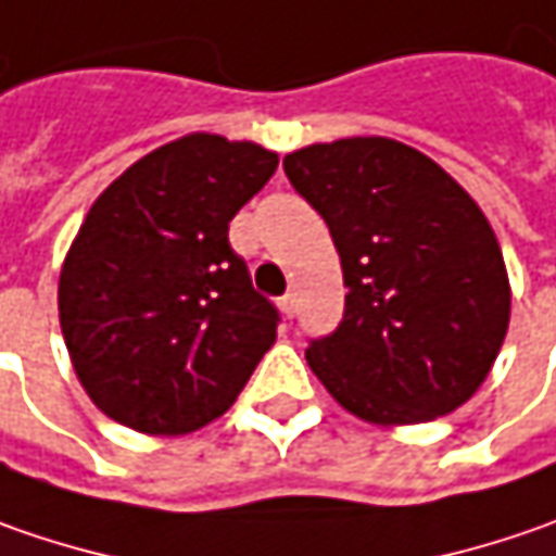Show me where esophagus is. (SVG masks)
Here are the masks:
<instances>
[{"instance_id":"34e87169","label":"esophagus","mask_w":556,"mask_h":556,"mask_svg":"<svg viewBox=\"0 0 556 556\" xmlns=\"http://www.w3.org/2000/svg\"><path fill=\"white\" fill-rule=\"evenodd\" d=\"M278 306H281V312H285L288 318H293V312H296V296H293V293H285V296L278 300Z\"/></svg>"}]
</instances>
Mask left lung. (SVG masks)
Wrapping results in <instances>:
<instances>
[{
  "mask_svg": "<svg viewBox=\"0 0 556 556\" xmlns=\"http://www.w3.org/2000/svg\"><path fill=\"white\" fill-rule=\"evenodd\" d=\"M340 253L346 309L309 340L328 393L371 424H424L480 390L510 321L489 219L439 163L393 139H340L285 157Z\"/></svg>",
  "mask_w": 556,
  "mask_h": 556,
  "instance_id": "1",
  "label": "left lung"
}]
</instances>
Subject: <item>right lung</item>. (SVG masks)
<instances>
[{
  "label": "right lung",
  "instance_id": "obj_1",
  "mask_svg": "<svg viewBox=\"0 0 556 556\" xmlns=\"http://www.w3.org/2000/svg\"><path fill=\"white\" fill-rule=\"evenodd\" d=\"M278 154L194 132L132 163L92 203L58 281L83 390L151 437L216 420L271 350L278 309L253 290L228 223Z\"/></svg>",
  "mask_w": 556,
  "mask_h": 556
}]
</instances>
